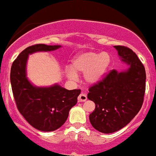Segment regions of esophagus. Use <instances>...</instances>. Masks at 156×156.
<instances>
[{
  "instance_id": "34e87169",
  "label": "esophagus",
  "mask_w": 156,
  "mask_h": 156,
  "mask_svg": "<svg viewBox=\"0 0 156 156\" xmlns=\"http://www.w3.org/2000/svg\"><path fill=\"white\" fill-rule=\"evenodd\" d=\"M86 99H87V97L85 94L81 93L78 96V101L79 102H83V101H86Z\"/></svg>"
}]
</instances>
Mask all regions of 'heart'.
Listing matches in <instances>:
<instances>
[{"instance_id": "b5f03b06", "label": "heart", "mask_w": 156, "mask_h": 156, "mask_svg": "<svg viewBox=\"0 0 156 156\" xmlns=\"http://www.w3.org/2000/svg\"><path fill=\"white\" fill-rule=\"evenodd\" d=\"M112 64V57L107 52L87 51L75 55L71 61V70H67L66 76L73 80L76 77L75 73L83 74L85 82L89 85H95L105 76Z\"/></svg>"}]
</instances>
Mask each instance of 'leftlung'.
<instances>
[{
    "label": "left lung",
    "mask_w": 156,
    "mask_h": 156,
    "mask_svg": "<svg viewBox=\"0 0 156 156\" xmlns=\"http://www.w3.org/2000/svg\"><path fill=\"white\" fill-rule=\"evenodd\" d=\"M128 68L113 70L101 82L89 88L87 98L95 104L89 115L92 127L103 133L121 130L140 112L146 90L144 66L132 50L114 46Z\"/></svg>",
    "instance_id": "8db88e82"
}]
</instances>
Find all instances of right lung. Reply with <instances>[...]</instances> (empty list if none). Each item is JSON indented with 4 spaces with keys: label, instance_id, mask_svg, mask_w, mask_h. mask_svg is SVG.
Returning <instances> with one entry per match:
<instances>
[{
    "label": "right lung",
    "instance_id": "1",
    "mask_svg": "<svg viewBox=\"0 0 156 156\" xmlns=\"http://www.w3.org/2000/svg\"><path fill=\"white\" fill-rule=\"evenodd\" d=\"M60 48L61 45L44 44L29 46L18 55L10 70L12 91L18 110L31 126L44 132L56 130L65 123L81 90H68L58 83L36 86L27 77L26 65L29 55Z\"/></svg>",
    "mask_w": 156,
    "mask_h": 156
}]
</instances>
